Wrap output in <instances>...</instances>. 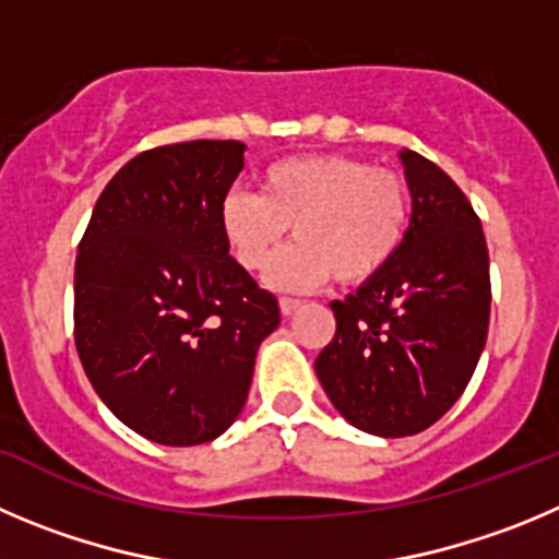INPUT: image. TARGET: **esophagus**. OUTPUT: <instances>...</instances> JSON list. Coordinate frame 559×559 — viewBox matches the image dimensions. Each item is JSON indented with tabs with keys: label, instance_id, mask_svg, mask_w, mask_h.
<instances>
[{
	"label": "esophagus",
	"instance_id": "obj_1",
	"mask_svg": "<svg viewBox=\"0 0 559 559\" xmlns=\"http://www.w3.org/2000/svg\"><path fill=\"white\" fill-rule=\"evenodd\" d=\"M297 309H300V300H297V297H281V314L289 317L295 314Z\"/></svg>",
	"mask_w": 559,
	"mask_h": 559
}]
</instances>
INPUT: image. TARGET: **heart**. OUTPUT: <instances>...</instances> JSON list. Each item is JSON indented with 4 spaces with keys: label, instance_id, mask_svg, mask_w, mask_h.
<instances>
[{
    "label": "heart",
    "instance_id": "heart-1",
    "mask_svg": "<svg viewBox=\"0 0 559 559\" xmlns=\"http://www.w3.org/2000/svg\"><path fill=\"white\" fill-rule=\"evenodd\" d=\"M408 221V181L344 154L275 162L259 179V195L231 192L221 206L228 248L248 273L267 267L293 226L298 242L267 273L278 289H314L331 275L344 286L374 278L397 255Z\"/></svg>",
    "mask_w": 559,
    "mask_h": 559
}]
</instances>
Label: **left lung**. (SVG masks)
Returning a JSON list of instances; mask_svg holds the SVG:
<instances>
[{
  "mask_svg": "<svg viewBox=\"0 0 559 559\" xmlns=\"http://www.w3.org/2000/svg\"><path fill=\"white\" fill-rule=\"evenodd\" d=\"M400 156L414 198L408 231L374 278L333 300L336 333L314 361L338 414L383 438L427 430L457 403L491 317L477 212L436 162Z\"/></svg>",
  "mask_w": 559,
  "mask_h": 559,
  "instance_id": "left-lung-1",
  "label": "left lung"
}]
</instances>
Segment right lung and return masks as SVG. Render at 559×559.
<instances>
[{"label":"right lung","instance_id":"1","mask_svg":"<svg viewBox=\"0 0 559 559\" xmlns=\"http://www.w3.org/2000/svg\"><path fill=\"white\" fill-rule=\"evenodd\" d=\"M239 140H187L129 159L93 209L74 267V342L118 419L165 447L206 444L248 400L273 292L228 253L221 206Z\"/></svg>","mask_w":559,"mask_h":559}]
</instances>
